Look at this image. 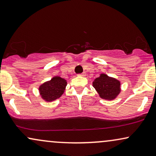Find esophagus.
I'll return each mask as SVG.
<instances>
[{"label":"esophagus","mask_w":156,"mask_h":156,"mask_svg":"<svg viewBox=\"0 0 156 156\" xmlns=\"http://www.w3.org/2000/svg\"><path fill=\"white\" fill-rule=\"evenodd\" d=\"M79 76H86V73H85V72H83V73H82V74H79Z\"/></svg>","instance_id":"obj_1"}]
</instances>
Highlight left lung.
<instances>
[{"label": "left lung", "instance_id": "left-lung-1", "mask_svg": "<svg viewBox=\"0 0 156 156\" xmlns=\"http://www.w3.org/2000/svg\"><path fill=\"white\" fill-rule=\"evenodd\" d=\"M93 86L102 99L112 101L121 93V82L102 73L93 82Z\"/></svg>", "mask_w": 156, "mask_h": 156}]
</instances>
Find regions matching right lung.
I'll return each mask as SVG.
<instances>
[{
    "label": "right lung",
    "mask_w": 156,
    "mask_h": 156,
    "mask_svg": "<svg viewBox=\"0 0 156 156\" xmlns=\"http://www.w3.org/2000/svg\"><path fill=\"white\" fill-rule=\"evenodd\" d=\"M67 81L59 76H55L51 80L40 84L38 90L41 98L45 102H52L64 93Z\"/></svg>",
    "instance_id": "right-lung-1"
}]
</instances>
